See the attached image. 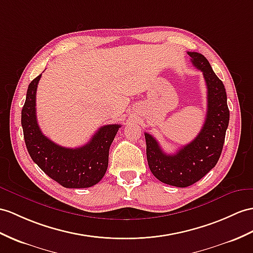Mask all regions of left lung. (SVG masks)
<instances>
[{
  "mask_svg": "<svg viewBox=\"0 0 253 253\" xmlns=\"http://www.w3.org/2000/svg\"><path fill=\"white\" fill-rule=\"evenodd\" d=\"M193 65L203 72L207 85V114L201 132L174 155H166L152 135L145 133L147 161L151 173L169 186L186 188L213 169L222 152L230 120L223 83L204 55L188 51Z\"/></svg>",
  "mask_w": 253,
  "mask_h": 253,
  "instance_id": "1",
  "label": "left lung"
}]
</instances>
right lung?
<instances>
[{
  "instance_id": "obj_1",
  "label": "right lung",
  "mask_w": 253,
  "mask_h": 253,
  "mask_svg": "<svg viewBox=\"0 0 253 253\" xmlns=\"http://www.w3.org/2000/svg\"><path fill=\"white\" fill-rule=\"evenodd\" d=\"M42 75L30 83L21 110V126L30 157L46 175L64 188L94 186L105 175L109 147L120 125L98 128L87 144L78 148L59 146L42 133L36 119V89Z\"/></svg>"
}]
</instances>
